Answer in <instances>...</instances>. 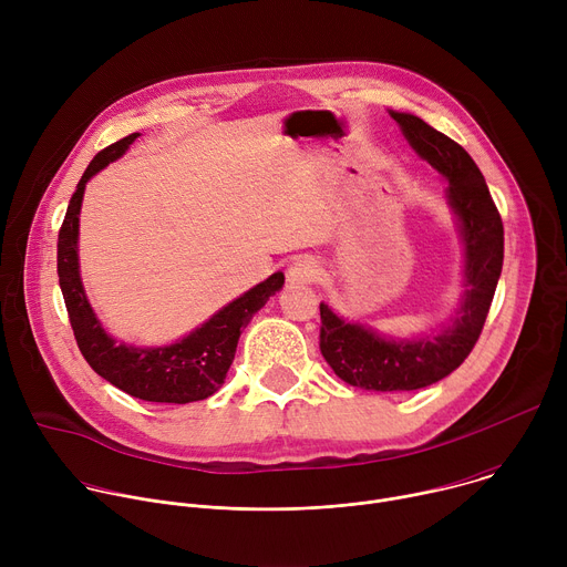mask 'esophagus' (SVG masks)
I'll return each mask as SVG.
<instances>
[{
    "instance_id": "obj_1",
    "label": "esophagus",
    "mask_w": 567,
    "mask_h": 567,
    "mask_svg": "<svg viewBox=\"0 0 567 567\" xmlns=\"http://www.w3.org/2000/svg\"><path fill=\"white\" fill-rule=\"evenodd\" d=\"M320 269H318V262L309 256H302L298 260H293L287 269V278L289 282H296V285H307V282H313L318 278Z\"/></svg>"
}]
</instances>
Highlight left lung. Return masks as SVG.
<instances>
[{
    "instance_id": "1",
    "label": "left lung",
    "mask_w": 567,
    "mask_h": 567,
    "mask_svg": "<svg viewBox=\"0 0 567 567\" xmlns=\"http://www.w3.org/2000/svg\"><path fill=\"white\" fill-rule=\"evenodd\" d=\"M390 116L411 147L449 182L446 199L464 245V291L449 326L415 339L383 337L320 302L322 357L346 383L377 392L420 390L462 365L487 320L505 256L501 213L468 152L420 116L392 110Z\"/></svg>"
}]
</instances>
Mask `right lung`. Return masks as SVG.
<instances>
[{
    "label": "right lung",
    "mask_w": 567,
    "mask_h": 567,
    "mask_svg": "<svg viewBox=\"0 0 567 567\" xmlns=\"http://www.w3.org/2000/svg\"><path fill=\"white\" fill-rule=\"evenodd\" d=\"M141 136L138 132L101 150L87 166L83 179L78 182L69 202L64 221L58 235V278L69 311L75 343L85 361L105 381L118 390L158 403H190L217 392L226 379V372L235 359V348L241 330L254 313L267 305V300L282 289L285 274L278 271L265 282L245 291L204 326L193 330L182 341L161 348H136L112 339L96 311L92 309L78 265V217L83 206L87 182L107 168L112 161L121 158L127 147Z\"/></svg>",
    "instance_id": "1"
}]
</instances>
